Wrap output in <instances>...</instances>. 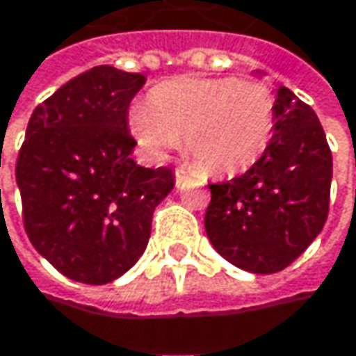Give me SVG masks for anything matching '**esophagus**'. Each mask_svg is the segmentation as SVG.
I'll list each match as a JSON object with an SVG mask.
<instances>
[{
    "label": "esophagus",
    "instance_id": "esophagus-1",
    "mask_svg": "<svg viewBox=\"0 0 356 356\" xmlns=\"http://www.w3.org/2000/svg\"><path fill=\"white\" fill-rule=\"evenodd\" d=\"M187 181H189V175H187L183 169H177V171H175V185H177V187H183Z\"/></svg>",
    "mask_w": 356,
    "mask_h": 356
}]
</instances>
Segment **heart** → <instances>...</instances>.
<instances>
[{
    "instance_id": "1",
    "label": "heart",
    "mask_w": 356,
    "mask_h": 356,
    "mask_svg": "<svg viewBox=\"0 0 356 356\" xmlns=\"http://www.w3.org/2000/svg\"><path fill=\"white\" fill-rule=\"evenodd\" d=\"M275 99L265 83L238 77H179L130 112V130L154 159L181 145L210 175L252 167L273 138Z\"/></svg>"
}]
</instances>
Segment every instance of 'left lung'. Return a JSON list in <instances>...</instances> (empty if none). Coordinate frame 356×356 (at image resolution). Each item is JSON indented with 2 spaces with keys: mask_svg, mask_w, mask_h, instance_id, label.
I'll list each match as a JSON object with an SVG mask.
<instances>
[{
  "mask_svg": "<svg viewBox=\"0 0 356 356\" xmlns=\"http://www.w3.org/2000/svg\"><path fill=\"white\" fill-rule=\"evenodd\" d=\"M330 181L332 152L318 115L279 87L263 156L241 177L210 185L204 224L211 246L244 271H283L322 232Z\"/></svg>",
  "mask_w": 356,
  "mask_h": 356,
  "instance_id": "left-lung-1",
  "label": "left lung"
}]
</instances>
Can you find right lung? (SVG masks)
Masks as SVG:
<instances>
[{
    "label": "right lung",
    "mask_w": 356,
    "mask_h": 356,
    "mask_svg": "<svg viewBox=\"0 0 356 356\" xmlns=\"http://www.w3.org/2000/svg\"><path fill=\"white\" fill-rule=\"evenodd\" d=\"M140 73L93 67L44 99L26 128L16 181L24 228L65 277L104 285L145 252L154 208L171 193L169 167L130 159L128 108Z\"/></svg>",
    "instance_id": "right-lung-1"
}]
</instances>
